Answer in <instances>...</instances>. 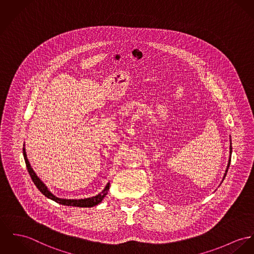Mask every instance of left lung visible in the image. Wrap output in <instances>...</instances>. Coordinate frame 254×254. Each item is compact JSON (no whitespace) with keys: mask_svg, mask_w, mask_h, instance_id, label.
<instances>
[{"mask_svg":"<svg viewBox=\"0 0 254 254\" xmlns=\"http://www.w3.org/2000/svg\"><path fill=\"white\" fill-rule=\"evenodd\" d=\"M231 153H232V146L230 145V156H231ZM230 161H231V159L229 158V161H228V165H227V168H226V171H225V174L223 176V180H224V178H225V176L227 174V171H228V168H229V165H230Z\"/></svg>","mask_w":254,"mask_h":254,"instance_id":"8db88e82","label":"left lung"}]
</instances>
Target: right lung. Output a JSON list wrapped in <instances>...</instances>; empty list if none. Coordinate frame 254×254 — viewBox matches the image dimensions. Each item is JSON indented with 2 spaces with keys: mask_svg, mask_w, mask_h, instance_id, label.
Returning <instances> with one entry per match:
<instances>
[{
  "mask_svg": "<svg viewBox=\"0 0 254 254\" xmlns=\"http://www.w3.org/2000/svg\"><path fill=\"white\" fill-rule=\"evenodd\" d=\"M23 156H24V159H25V162H26V166H27V169H28V172L31 176L34 184L36 185V187L39 189V191L43 194V195L46 196L47 198L57 202L59 204H62V205H64V206H72V207H81V208H90V207H94V206H97L98 204H99L103 198L105 197V195L107 194V191L109 190V186L110 184L108 183L105 187V189L102 190L101 193H99L97 196H94V197H91V198H85V199H62V198H59L57 196L53 195L49 190L48 189L46 188V186L41 182V180L39 179V177L37 176V174L35 173V171L33 170V168L31 167L30 165V162L27 158V155H26V152H25V148H23Z\"/></svg>",
  "mask_w": 254,
  "mask_h": 254,
  "instance_id": "add662e5",
  "label": "right lung"
}]
</instances>
